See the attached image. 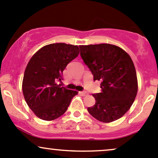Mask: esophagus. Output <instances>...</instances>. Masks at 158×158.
Instances as JSON below:
<instances>
[{
  "label": "esophagus",
  "mask_w": 158,
  "mask_h": 158,
  "mask_svg": "<svg viewBox=\"0 0 158 158\" xmlns=\"http://www.w3.org/2000/svg\"><path fill=\"white\" fill-rule=\"evenodd\" d=\"M80 94H81V95H82V96H86V95L88 94V92H87V91H81V92H80Z\"/></svg>",
  "instance_id": "1"
}]
</instances>
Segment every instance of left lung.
I'll return each mask as SVG.
<instances>
[{
	"mask_svg": "<svg viewBox=\"0 0 158 158\" xmlns=\"http://www.w3.org/2000/svg\"><path fill=\"white\" fill-rule=\"evenodd\" d=\"M81 58L100 81L101 92L94 94V106L88 111L102 122L118 120L129 110L138 90L137 77L130 55L118 46L103 44L80 46Z\"/></svg>",
	"mask_w": 158,
	"mask_h": 158,
	"instance_id": "1",
	"label": "left lung"
}]
</instances>
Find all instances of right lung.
Here are the masks:
<instances>
[{
	"label": "right lung",
	"mask_w": 158,
	"mask_h": 158,
	"mask_svg": "<svg viewBox=\"0 0 158 158\" xmlns=\"http://www.w3.org/2000/svg\"><path fill=\"white\" fill-rule=\"evenodd\" d=\"M79 54L77 46L52 43L38 50L29 60L22 91L26 103L38 118L45 121L59 118L78 94L56 82L63 79V71Z\"/></svg>",
	"instance_id": "1"
}]
</instances>
